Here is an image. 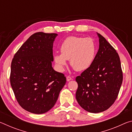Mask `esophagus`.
Returning <instances> with one entry per match:
<instances>
[{
    "mask_svg": "<svg viewBox=\"0 0 132 132\" xmlns=\"http://www.w3.org/2000/svg\"><path fill=\"white\" fill-rule=\"evenodd\" d=\"M72 80V78H71L70 76H67L66 77V80L68 81H70V80Z\"/></svg>",
    "mask_w": 132,
    "mask_h": 132,
    "instance_id": "1",
    "label": "esophagus"
}]
</instances>
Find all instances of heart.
<instances>
[{
	"label": "heart",
	"instance_id": "b5f03b06",
	"mask_svg": "<svg viewBox=\"0 0 132 132\" xmlns=\"http://www.w3.org/2000/svg\"><path fill=\"white\" fill-rule=\"evenodd\" d=\"M61 53H55L53 59L58 69L63 71L70 60V65L77 71H82L90 68L94 61L97 46L91 38L69 37L62 42Z\"/></svg>",
	"mask_w": 132,
	"mask_h": 132
}]
</instances>
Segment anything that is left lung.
Returning <instances> with one entry per match:
<instances>
[{
    "mask_svg": "<svg viewBox=\"0 0 132 132\" xmlns=\"http://www.w3.org/2000/svg\"><path fill=\"white\" fill-rule=\"evenodd\" d=\"M99 49L90 68L76 78L77 102L84 110L99 113L114 103L122 83L120 58L104 37L97 32Z\"/></svg>",
    "mask_w": 132,
    "mask_h": 132,
    "instance_id": "left-lung-1",
    "label": "left lung"
}]
</instances>
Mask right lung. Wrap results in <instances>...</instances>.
Returning <instances> with one entry per match:
<instances>
[{
    "label": "right lung",
    "mask_w": 132,
    "mask_h": 132,
    "mask_svg": "<svg viewBox=\"0 0 132 132\" xmlns=\"http://www.w3.org/2000/svg\"><path fill=\"white\" fill-rule=\"evenodd\" d=\"M57 34L36 32L23 44L11 64L10 84L22 108L35 114L50 111L66 84L53 69V44Z\"/></svg>",
    "instance_id": "right-lung-1"
}]
</instances>
